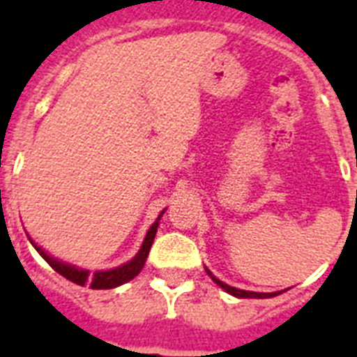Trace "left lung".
Segmentation results:
<instances>
[{"label": "left lung", "mask_w": 357, "mask_h": 357, "mask_svg": "<svg viewBox=\"0 0 357 357\" xmlns=\"http://www.w3.org/2000/svg\"><path fill=\"white\" fill-rule=\"evenodd\" d=\"M206 272L211 276V280L217 283L218 287H222L226 293H229L231 296H237V298H268V296H278L280 293H283V291H278V293H254V291H243V289L231 287V285H228V283L220 282L217 276H213V272L209 271L207 266H206Z\"/></svg>", "instance_id": "1"}]
</instances>
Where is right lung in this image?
<instances>
[{
  "label": "right lung",
  "mask_w": 357,
  "mask_h": 357,
  "mask_svg": "<svg viewBox=\"0 0 357 357\" xmlns=\"http://www.w3.org/2000/svg\"><path fill=\"white\" fill-rule=\"evenodd\" d=\"M167 209H162L161 215L155 218V222L151 224L150 229H148V234H146L144 241H142V246L137 252L133 259H129L128 263H123L120 266H114V268H109V271H96L91 272L86 271V268H81V266L70 265V263H64V261L55 259L53 255H50L46 250L38 246V244L29 237L31 244L35 246V250L38 254L47 261V265L52 266L53 271L59 272L61 276H64L70 282L77 283V285H89L91 289H114L119 287V285H123V283H128L129 280H133L135 276H139V272L142 271V266H144L146 259H148V254H150L151 244H153V238H155L157 228H159V220L165 215Z\"/></svg>",
  "instance_id": "obj_1"
}]
</instances>
